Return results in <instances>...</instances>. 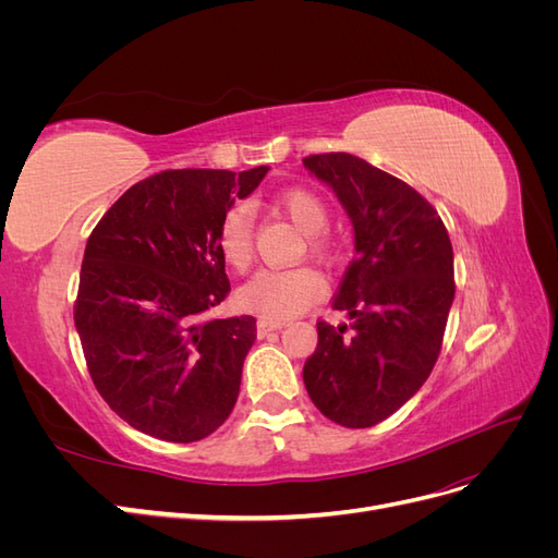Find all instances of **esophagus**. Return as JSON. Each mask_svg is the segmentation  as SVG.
Listing matches in <instances>:
<instances>
[{
  "label": "esophagus",
  "instance_id": "obj_1",
  "mask_svg": "<svg viewBox=\"0 0 558 558\" xmlns=\"http://www.w3.org/2000/svg\"><path fill=\"white\" fill-rule=\"evenodd\" d=\"M281 328H283L281 320H269V318H260L258 324H256L258 337H267V335H272V332H277V330H281Z\"/></svg>",
  "mask_w": 558,
  "mask_h": 558
}]
</instances>
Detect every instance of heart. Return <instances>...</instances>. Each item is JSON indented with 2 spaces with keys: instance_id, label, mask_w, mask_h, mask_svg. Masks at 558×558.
<instances>
[{
  "instance_id": "heart-1",
  "label": "heart",
  "mask_w": 558,
  "mask_h": 558,
  "mask_svg": "<svg viewBox=\"0 0 558 558\" xmlns=\"http://www.w3.org/2000/svg\"><path fill=\"white\" fill-rule=\"evenodd\" d=\"M281 211L291 216V221L307 232V244L314 256L330 260L335 256L332 244L320 234L330 221V211L324 199L307 189L283 191L277 197ZM216 246L221 258L232 269H246L253 258V214L246 205H234L228 209L216 230ZM326 283L314 267H265L253 275L238 293L240 305L265 318L283 320L305 312L314 300L324 293Z\"/></svg>"
}]
</instances>
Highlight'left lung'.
<instances>
[{
	"label": "left lung",
	"mask_w": 558,
	"mask_h": 558,
	"mask_svg": "<svg viewBox=\"0 0 558 558\" xmlns=\"http://www.w3.org/2000/svg\"><path fill=\"white\" fill-rule=\"evenodd\" d=\"M302 162L342 202L356 242L332 300L351 324L318 320L302 379L320 414L369 428L424 386L440 356L456 291L451 242L426 197L363 158L320 154Z\"/></svg>",
	"instance_id": "obj_1"
}]
</instances>
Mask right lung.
I'll use <instances>...</instances> for the list:
<instances>
[{"label": "right lung", "mask_w": 558, "mask_h": 558, "mask_svg": "<svg viewBox=\"0 0 558 558\" xmlns=\"http://www.w3.org/2000/svg\"><path fill=\"white\" fill-rule=\"evenodd\" d=\"M248 172L167 170L134 183L83 253L74 324L93 384L132 428L197 442L230 416L256 318H205L230 291L216 230Z\"/></svg>", "instance_id": "right-lung-1"}]
</instances>
